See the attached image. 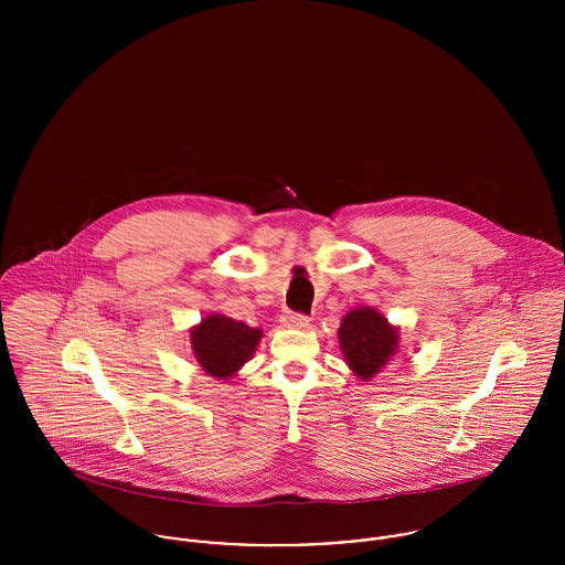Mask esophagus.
<instances>
[{
	"label": "esophagus",
	"instance_id": "1",
	"mask_svg": "<svg viewBox=\"0 0 565 565\" xmlns=\"http://www.w3.org/2000/svg\"><path fill=\"white\" fill-rule=\"evenodd\" d=\"M280 322L289 326V328H307L309 326V316L296 313V311H287V313H282Z\"/></svg>",
	"mask_w": 565,
	"mask_h": 565
}]
</instances>
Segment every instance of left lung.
<instances>
[{
  "label": "left lung",
  "mask_w": 565,
  "mask_h": 565,
  "mask_svg": "<svg viewBox=\"0 0 565 565\" xmlns=\"http://www.w3.org/2000/svg\"><path fill=\"white\" fill-rule=\"evenodd\" d=\"M339 343L348 365L363 381L379 374L398 350V330L374 309L350 311L341 328Z\"/></svg>",
  "instance_id": "1"
}]
</instances>
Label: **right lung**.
Instances as JSON below:
<instances>
[{
  "instance_id": "right-lung-1",
  "label": "right lung",
  "mask_w": 565,
  "mask_h": 565,
  "mask_svg": "<svg viewBox=\"0 0 565 565\" xmlns=\"http://www.w3.org/2000/svg\"><path fill=\"white\" fill-rule=\"evenodd\" d=\"M260 337V328H249L226 316H209L191 330V348L211 376L231 379L252 359Z\"/></svg>"
}]
</instances>
